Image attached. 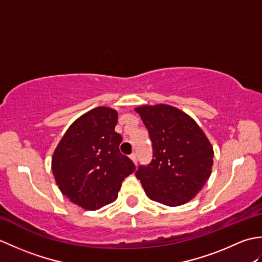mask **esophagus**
<instances>
[{
    "label": "esophagus",
    "mask_w": 262,
    "mask_h": 262,
    "mask_svg": "<svg viewBox=\"0 0 262 262\" xmlns=\"http://www.w3.org/2000/svg\"><path fill=\"white\" fill-rule=\"evenodd\" d=\"M130 160L136 164V163H137V155H136L135 153H133V154L130 155Z\"/></svg>",
    "instance_id": "obj_1"
}]
</instances>
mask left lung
<instances>
[{"mask_svg": "<svg viewBox=\"0 0 262 262\" xmlns=\"http://www.w3.org/2000/svg\"><path fill=\"white\" fill-rule=\"evenodd\" d=\"M152 141L153 159L136 177L149 199L166 206L188 203L202 190L213 166V146L197 122L168 104L135 108Z\"/></svg>", "mask_w": 262, "mask_h": 262, "instance_id": "obj_1", "label": "left lung"}]
</instances>
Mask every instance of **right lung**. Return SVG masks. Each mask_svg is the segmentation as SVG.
Returning <instances> with one entry per match:
<instances>
[{
  "label": "right lung",
  "instance_id": "obj_1",
  "mask_svg": "<svg viewBox=\"0 0 262 262\" xmlns=\"http://www.w3.org/2000/svg\"><path fill=\"white\" fill-rule=\"evenodd\" d=\"M117 121L115 109L88 111L69 127L54 152L52 170L59 190L84 209L115 202L121 182L135 170L119 151L122 138L115 132Z\"/></svg>",
  "mask_w": 262,
  "mask_h": 262
}]
</instances>
